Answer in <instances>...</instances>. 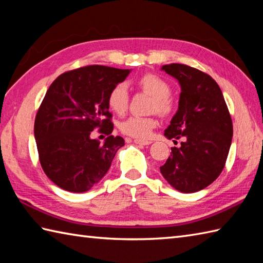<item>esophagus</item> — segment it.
<instances>
[{
	"label": "esophagus",
	"mask_w": 263,
	"mask_h": 263,
	"mask_svg": "<svg viewBox=\"0 0 263 263\" xmlns=\"http://www.w3.org/2000/svg\"><path fill=\"white\" fill-rule=\"evenodd\" d=\"M133 142L137 143V144H142V146H149V144L152 143V141H149V140H140V139H135V140H133Z\"/></svg>",
	"instance_id": "esophagus-1"
}]
</instances>
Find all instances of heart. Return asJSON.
<instances>
[{
  "instance_id": "obj_1",
  "label": "heart",
  "mask_w": 263,
  "mask_h": 263,
  "mask_svg": "<svg viewBox=\"0 0 263 263\" xmlns=\"http://www.w3.org/2000/svg\"><path fill=\"white\" fill-rule=\"evenodd\" d=\"M138 85L143 91L148 92L154 97L153 109L160 115H167L172 110L171 92L172 89L168 82L163 78L156 74H144L138 81ZM108 105L111 110L116 114H123L128 105V91L124 83H119L114 86L108 93ZM157 122L153 117L131 116L123 121L120 125V130L128 137L138 139H147L152 135Z\"/></svg>"
}]
</instances>
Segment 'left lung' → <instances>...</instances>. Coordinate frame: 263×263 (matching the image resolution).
I'll list each match as a JSON object with an SVG mask.
<instances>
[{
	"mask_svg": "<svg viewBox=\"0 0 263 263\" xmlns=\"http://www.w3.org/2000/svg\"><path fill=\"white\" fill-rule=\"evenodd\" d=\"M161 70L181 86L178 109L164 136L183 142L172 148L160 173L177 191L198 192L224 170L233 138L230 111L219 86L204 72L178 63Z\"/></svg>",
	"mask_w": 263,
	"mask_h": 263,
	"instance_id": "8db88e82",
	"label": "left lung"
}]
</instances>
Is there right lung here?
<instances>
[{
  "label": "right lung",
  "instance_id": "add662e5",
  "mask_svg": "<svg viewBox=\"0 0 263 263\" xmlns=\"http://www.w3.org/2000/svg\"><path fill=\"white\" fill-rule=\"evenodd\" d=\"M131 70L89 65L61 74L49 86L35 119L39 161L47 177L69 192H87L108 172L121 147L113 131L108 93ZM108 134L103 145L93 128Z\"/></svg>",
  "mask_w": 263,
  "mask_h": 263
}]
</instances>
